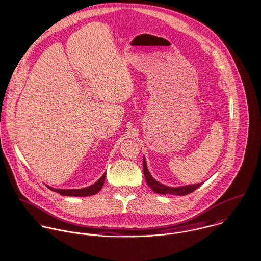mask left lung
Listing matches in <instances>:
<instances>
[{"instance_id":"8db88e82","label":"left lung","mask_w":261,"mask_h":261,"mask_svg":"<svg viewBox=\"0 0 261 261\" xmlns=\"http://www.w3.org/2000/svg\"><path fill=\"white\" fill-rule=\"evenodd\" d=\"M143 170H144L145 179L146 182L148 184V186L156 193L159 194H172V195H178V196H182V195H187L191 192H193L194 190H196L198 187H200L202 185V183H198V184H192V185H186V186H181V187H169L166 185H163L161 183H159L158 181H156L151 174L149 173V170L147 168V164L145 161V157L143 158Z\"/></svg>"}]
</instances>
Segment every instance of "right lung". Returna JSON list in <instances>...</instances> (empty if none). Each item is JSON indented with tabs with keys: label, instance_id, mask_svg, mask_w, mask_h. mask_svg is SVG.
<instances>
[{
	"label": "right lung",
	"instance_id": "add662e5",
	"mask_svg": "<svg viewBox=\"0 0 261 261\" xmlns=\"http://www.w3.org/2000/svg\"><path fill=\"white\" fill-rule=\"evenodd\" d=\"M105 177L106 173L103 174V176L93 185L88 186L85 188H81V189H56L53 187L48 186L49 189H51L52 191L58 192L61 195H65V196H80V197H84V196H90V195H94L97 192H99L101 190V188L103 187L104 181H105Z\"/></svg>",
	"mask_w": 261,
	"mask_h": 261
}]
</instances>
